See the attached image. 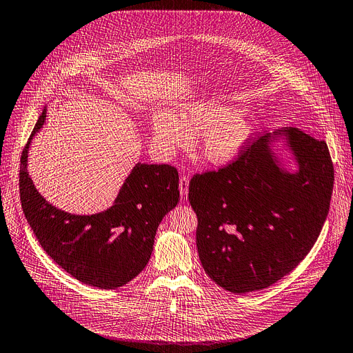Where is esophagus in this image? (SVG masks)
I'll return each mask as SVG.
<instances>
[{"label":"esophagus","mask_w":353,"mask_h":353,"mask_svg":"<svg viewBox=\"0 0 353 353\" xmlns=\"http://www.w3.org/2000/svg\"><path fill=\"white\" fill-rule=\"evenodd\" d=\"M188 185H190L188 176L182 175V176L179 178V192H181L182 196H187V194H188Z\"/></svg>","instance_id":"esophagus-1"}]
</instances>
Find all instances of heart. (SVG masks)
Returning <instances> with one entry per match:
<instances>
[{
    "instance_id": "b5f03b06",
    "label": "heart",
    "mask_w": 353,
    "mask_h": 353,
    "mask_svg": "<svg viewBox=\"0 0 353 353\" xmlns=\"http://www.w3.org/2000/svg\"><path fill=\"white\" fill-rule=\"evenodd\" d=\"M152 128L154 142L165 154L188 146L191 137L200 136V157L214 165L234 161L253 133L252 123L243 114L213 103L185 105L176 116L166 111L157 112Z\"/></svg>"
}]
</instances>
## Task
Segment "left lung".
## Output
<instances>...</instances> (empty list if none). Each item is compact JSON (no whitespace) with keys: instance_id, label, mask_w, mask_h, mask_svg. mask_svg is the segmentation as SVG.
<instances>
[{"instance_id":"1","label":"left lung","mask_w":353,"mask_h":353,"mask_svg":"<svg viewBox=\"0 0 353 353\" xmlns=\"http://www.w3.org/2000/svg\"><path fill=\"white\" fill-rule=\"evenodd\" d=\"M281 135L299 163L297 173L281 168L270 149ZM333 181L326 142L295 128L250 139L233 162L195 174L188 200L199 219L196 249L207 275L243 294L291 272L326 221Z\"/></svg>"}]
</instances>
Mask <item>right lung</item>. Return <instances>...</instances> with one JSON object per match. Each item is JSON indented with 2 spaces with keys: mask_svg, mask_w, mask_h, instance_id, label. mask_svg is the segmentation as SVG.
I'll return each mask as SVG.
<instances>
[{
  "mask_svg": "<svg viewBox=\"0 0 353 353\" xmlns=\"http://www.w3.org/2000/svg\"><path fill=\"white\" fill-rule=\"evenodd\" d=\"M45 120L46 108L20 161V200L27 221L48 255L81 283L101 290L128 284L148 265L158 225L179 201L176 168L137 163L110 208L91 216L66 213L39 194L27 172L29 146Z\"/></svg>",
  "mask_w": 353,
  "mask_h": 353,
  "instance_id": "1",
  "label": "right lung"
}]
</instances>
